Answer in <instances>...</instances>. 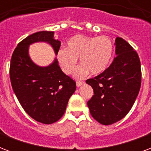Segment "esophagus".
I'll return each instance as SVG.
<instances>
[{"instance_id":"esophagus-1","label":"esophagus","mask_w":151,"mask_h":151,"mask_svg":"<svg viewBox=\"0 0 151 151\" xmlns=\"http://www.w3.org/2000/svg\"><path fill=\"white\" fill-rule=\"evenodd\" d=\"M85 84V81H77V83H76V85H77V87H80V86H81L82 85H84Z\"/></svg>"}]
</instances>
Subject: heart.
Here are the masks:
<instances>
[{
  "mask_svg": "<svg viewBox=\"0 0 151 151\" xmlns=\"http://www.w3.org/2000/svg\"><path fill=\"white\" fill-rule=\"evenodd\" d=\"M114 43L106 36L87 37L76 35L66 44V48L57 52V59L62 70L70 75L75 71L78 59L81 66L75 73L77 78H82L88 72L100 74L110 66L114 55Z\"/></svg>",
  "mask_w": 151,
  "mask_h": 151,
  "instance_id": "1",
  "label": "heart"
}]
</instances>
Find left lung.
Wrapping results in <instances>:
<instances>
[{
	"label": "left lung",
	"instance_id": "8db88e82",
	"mask_svg": "<svg viewBox=\"0 0 151 151\" xmlns=\"http://www.w3.org/2000/svg\"><path fill=\"white\" fill-rule=\"evenodd\" d=\"M117 56L103 73L86 81L94 95L88 101L93 118L104 125L122 120L132 107L141 85V65L137 52L126 41L115 40Z\"/></svg>",
	"mask_w": 151,
	"mask_h": 151
}]
</instances>
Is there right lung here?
Instances as JSON below:
<instances>
[{"label":"right lung","instance_id":"obj_1","mask_svg":"<svg viewBox=\"0 0 151 151\" xmlns=\"http://www.w3.org/2000/svg\"><path fill=\"white\" fill-rule=\"evenodd\" d=\"M45 41L52 45L55 55L61 42L54 39V32L40 31L18 44L11 59L10 80L13 91L24 110L35 121L52 124L66 110L69 99L76 90V82L66 75L55 59L41 67L29 56V46Z\"/></svg>","mask_w":151,"mask_h":151}]
</instances>
